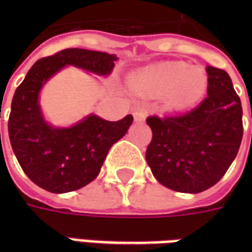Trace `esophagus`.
<instances>
[{"instance_id":"esophagus-1","label":"esophagus","mask_w":252,"mask_h":252,"mask_svg":"<svg viewBox=\"0 0 252 252\" xmlns=\"http://www.w3.org/2000/svg\"><path fill=\"white\" fill-rule=\"evenodd\" d=\"M133 119L135 121H144L146 120V112L143 109H136L133 112Z\"/></svg>"}]
</instances>
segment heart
<instances>
[{
    "label": "heart",
    "mask_w": 252,
    "mask_h": 252,
    "mask_svg": "<svg viewBox=\"0 0 252 252\" xmlns=\"http://www.w3.org/2000/svg\"><path fill=\"white\" fill-rule=\"evenodd\" d=\"M132 88L148 97H163L167 109L184 110L205 94V71L184 62H164L147 67L131 77Z\"/></svg>",
    "instance_id": "b5f03b06"
}]
</instances>
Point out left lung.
I'll return each mask as SVG.
<instances>
[{"label":"left lung","mask_w":252,"mask_h":252,"mask_svg":"<svg viewBox=\"0 0 252 252\" xmlns=\"http://www.w3.org/2000/svg\"><path fill=\"white\" fill-rule=\"evenodd\" d=\"M208 97L177 116H150L153 140L146 160L162 185L181 193H200L216 185L238 155L243 110L231 78L208 66Z\"/></svg>","instance_id":"1"}]
</instances>
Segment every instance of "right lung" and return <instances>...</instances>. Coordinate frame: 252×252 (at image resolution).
Wrapping results in <instances>:
<instances>
[{
	"instance_id": "right-lung-1",
	"label": "right lung",
	"mask_w": 252,
	"mask_h": 252,
	"mask_svg": "<svg viewBox=\"0 0 252 252\" xmlns=\"http://www.w3.org/2000/svg\"><path fill=\"white\" fill-rule=\"evenodd\" d=\"M116 55L83 48H67L41 58L31 67L14 92L8 131L21 169L33 184L51 193H67L90 184L99 174L110 147L124 136L133 117L108 121L95 115L68 126L48 124L39 104L41 88L66 66L108 77Z\"/></svg>"
}]
</instances>
